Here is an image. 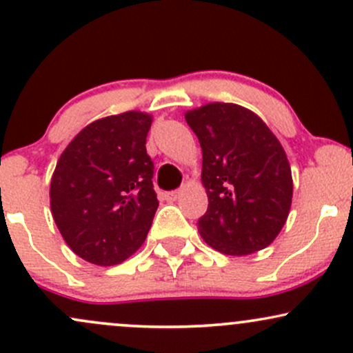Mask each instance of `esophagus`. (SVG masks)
<instances>
[{"label":"esophagus","instance_id":"esophagus-1","mask_svg":"<svg viewBox=\"0 0 353 353\" xmlns=\"http://www.w3.org/2000/svg\"><path fill=\"white\" fill-rule=\"evenodd\" d=\"M179 196H181V191H170V192H168V194H165V199L172 203V201L179 199Z\"/></svg>","mask_w":353,"mask_h":353}]
</instances>
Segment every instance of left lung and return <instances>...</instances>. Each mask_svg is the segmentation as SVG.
<instances>
[{"label":"left lung","instance_id":"1","mask_svg":"<svg viewBox=\"0 0 353 353\" xmlns=\"http://www.w3.org/2000/svg\"><path fill=\"white\" fill-rule=\"evenodd\" d=\"M203 149L208 211L197 230L212 250H265L288 219L293 179L283 145L250 108L212 102L184 114Z\"/></svg>","mask_w":353,"mask_h":353}]
</instances>
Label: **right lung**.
<instances>
[{
	"instance_id": "obj_1",
	"label": "right lung",
	"mask_w": 353,
	"mask_h": 353,
	"mask_svg": "<svg viewBox=\"0 0 353 353\" xmlns=\"http://www.w3.org/2000/svg\"><path fill=\"white\" fill-rule=\"evenodd\" d=\"M152 115L129 110L94 120L65 147L50 183V208L70 250L114 266L145 241L159 201L145 139Z\"/></svg>"
}]
</instances>
